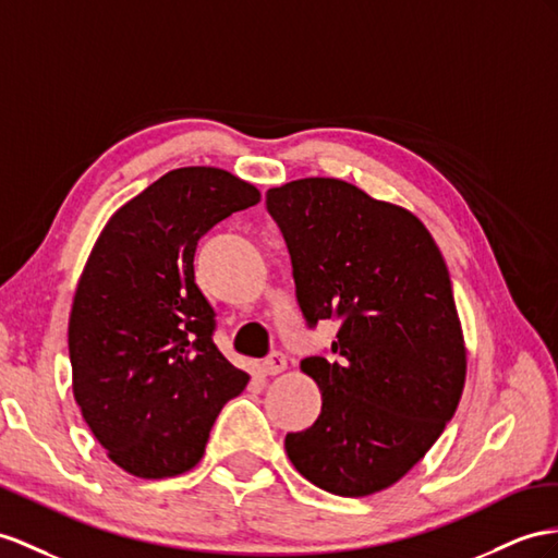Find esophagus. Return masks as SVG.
I'll use <instances>...</instances> for the list:
<instances>
[{
  "instance_id": "obj_1",
  "label": "esophagus",
  "mask_w": 558,
  "mask_h": 558,
  "mask_svg": "<svg viewBox=\"0 0 558 558\" xmlns=\"http://www.w3.org/2000/svg\"><path fill=\"white\" fill-rule=\"evenodd\" d=\"M262 369H264L266 375H280V373H284V369H288V359H284V355H282L280 351H274V353H270L268 359L264 361Z\"/></svg>"
}]
</instances>
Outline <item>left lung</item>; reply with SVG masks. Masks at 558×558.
Returning <instances> with one entry per match:
<instances>
[{"instance_id":"left-lung-1","label":"left lung","mask_w":558,"mask_h":558,"mask_svg":"<svg viewBox=\"0 0 558 558\" xmlns=\"http://www.w3.org/2000/svg\"><path fill=\"white\" fill-rule=\"evenodd\" d=\"M266 207L306 323H341L335 359L302 361L323 408L284 450L327 493H379L422 460L462 398L466 349L446 259L415 214L341 179L282 183Z\"/></svg>"}]
</instances>
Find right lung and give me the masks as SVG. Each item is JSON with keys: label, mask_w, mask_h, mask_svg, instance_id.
<instances>
[{"label": "right lung", "mask_w": 558, "mask_h": 558, "mask_svg": "<svg viewBox=\"0 0 558 558\" xmlns=\"http://www.w3.org/2000/svg\"><path fill=\"white\" fill-rule=\"evenodd\" d=\"M259 199L226 169H171L112 214L84 264L68 323L73 393L126 474L191 471L221 408L247 387L214 344L193 259L214 223Z\"/></svg>", "instance_id": "add662e5"}]
</instances>
